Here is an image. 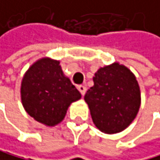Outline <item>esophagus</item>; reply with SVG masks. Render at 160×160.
I'll return each instance as SVG.
<instances>
[{"instance_id": "34e87169", "label": "esophagus", "mask_w": 160, "mask_h": 160, "mask_svg": "<svg viewBox=\"0 0 160 160\" xmlns=\"http://www.w3.org/2000/svg\"><path fill=\"white\" fill-rule=\"evenodd\" d=\"M78 88L79 92L82 93V96H84V93H86V92H87V87H86V86H82V84H81V86H78Z\"/></svg>"}]
</instances>
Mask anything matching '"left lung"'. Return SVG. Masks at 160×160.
Listing matches in <instances>:
<instances>
[{
	"instance_id": "8db88e82",
	"label": "left lung",
	"mask_w": 160,
	"mask_h": 160,
	"mask_svg": "<svg viewBox=\"0 0 160 160\" xmlns=\"http://www.w3.org/2000/svg\"><path fill=\"white\" fill-rule=\"evenodd\" d=\"M84 100L96 127L105 133H117L127 128L138 112L139 86L127 67L114 62L94 73L93 87Z\"/></svg>"
}]
</instances>
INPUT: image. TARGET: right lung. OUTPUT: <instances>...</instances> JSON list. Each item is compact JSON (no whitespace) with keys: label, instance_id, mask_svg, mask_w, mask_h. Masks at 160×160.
<instances>
[{"label":"right lung","instance_id":"add662e5","mask_svg":"<svg viewBox=\"0 0 160 160\" xmlns=\"http://www.w3.org/2000/svg\"><path fill=\"white\" fill-rule=\"evenodd\" d=\"M21 96L22 105L32 118L53 127L62 122L69 104L82 94L64 77L60 62L43 58L33 63L22 78Z\"/></svg>","mask_w":160,"mask_h":160}]
</instances>
